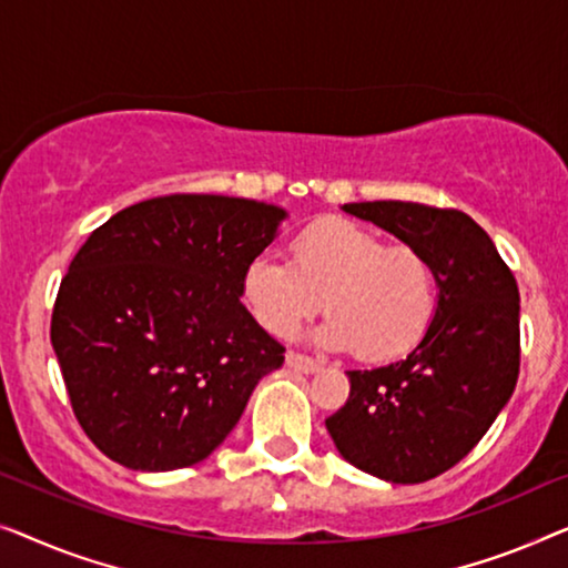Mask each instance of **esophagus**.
<instances>
[{
  "instance_id": "1",
  "label": "esophagus",
  "mask_w": 568,
  "mask_h": 568,
  "mask_svg": "<svg viewBox=\"0 0 568 568\" xmlns=\"http://www.w3.org/2000/svg\"><path fill=\"white\" fill-rule=\"evenodd\" d=\"M285 363H287V367H293V371H298V373H316L318 367H322V363L314 361V357L293 353V349L285 355Z\"/></svg>"
}]
</instances>
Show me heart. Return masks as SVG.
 <instances>
[{
	"mask_svg": "<svg viewBox=\"0 0 568 568\" xmlns=\"http://www.w3.org/2000/svg\"><path fill=\"white\" fill-rule=\"evenodd\" d=\"M293 260L260 254L244 267L242 295L262 329L287 334L324 308L318 342L388 363L419 345L437 308V277L425 254L388 246L353 221H322L291 244Z\"/></svg>",
	"mask_w": 568,
	"mask_h": 568,
	"instance_id": "b5f03b06",
	"label": "heart"
}]
</instances>
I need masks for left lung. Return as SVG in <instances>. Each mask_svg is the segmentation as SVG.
Wrapping results in <instances>:
<instances>
[{
	"label": "left lung",
	"instance_id": "8db88e82",
	"mask_svg": "<svg viewBox=\"0 0 568 568\" xmlns=\"http://www.w3.org/2000/svg\"><path fill=\"white\" fill-rule=\"evenodd\" d=\"M435 267L437 308L406 361L347 371L349 398L326 419L342 458L390 484H422L474 450L520 375V291L489 234L455 207L347 203Z\"/></svg>",
	"mask_w": 568,
	"mask_h": 568
}]
</instances>
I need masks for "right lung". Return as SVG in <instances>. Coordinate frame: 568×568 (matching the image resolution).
Wrapping results in <instances>:
<instances>
[{"instance_id":"right-lung-1","label":"right lung","mask_w":568,"mask_h":568,"mask_svg":"<svg viewBox=\"0 0 568 568\" xmlns=\"http://www.w3.org/2000/svg\"><path fill=\"white\" fill-rule=\"evenodd\" d=\"M285 211L226 195H164L94 229L51 316L71 409L133 470L205 460L285 347L244 308V267Z\"/></svg>"}]
</instances>
